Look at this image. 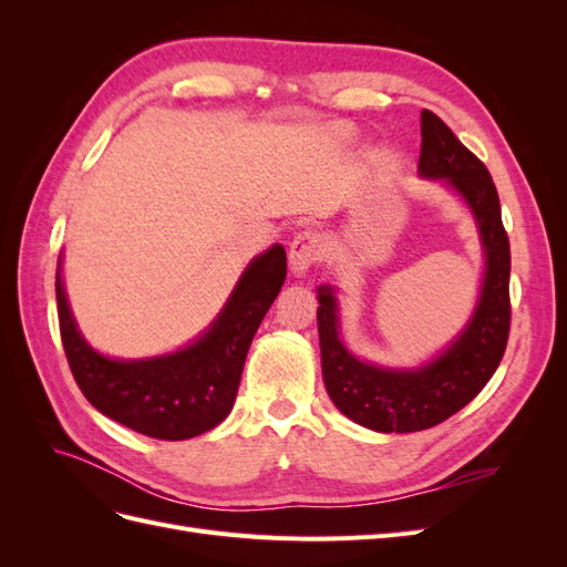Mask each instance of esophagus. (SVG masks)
<instances>
[{
  "label": "esophagus",
  "mask_w": 567,
  "mask_h": 567,
  "mask_svg": "<svg viewBox=\"0 0 567 567\" xmlns=\"http://www.w3.org/2000/svg\"><path fill=\"white\" fill-rule=\"evenodd\" d=\"M321 257H323L321 236L312 229H305L293 238V244H290V250H288L290 271L298 274V277H302V274L310 269L312 265H317Z\"/></svg>",
  "instance_id": "34e87169"
}]
</instances>
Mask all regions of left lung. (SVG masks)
<instances>
[{
  "mask_svg": "<svg viewBox=\"0 0 567 567\" xmlns=\"http://www.w3.org/2000/svg\"><path fill=\"white\" fill-rule=\"evenodd\" d=\"M419 175L444 179L468 203L485 250V279L477 307L452 346L419 369L359 362L340 340L333 288H317L326 390L342 414L379 433H416L454 416L494 375L511 329V248L499 194L485 163L473 156L433 111L421 113Z\"/></svg>",
  "mask_w": 567,
  "mask_h": 567,
  "instance_id": "1",
  "label": "left lung"
}]
</instances>
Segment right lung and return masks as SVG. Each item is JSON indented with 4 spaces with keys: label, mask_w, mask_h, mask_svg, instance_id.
Masks as SVG:
<instances>
[{
    "label": "right lung",
    "mask_w": 567,
    "mask_h": 567,
    "mask_svg": "<svg viewBox=\"0 0 567 567\" xmlns=\"http://www.w3.org/2000/svg\"><path fill=\"white\" fill-rule=\"evenodd\" d=\"M286 279V250L271 246L238 279L225 310L192 346L151 359L99 354L78 331L61 260L56 305L68 364L84 398L101 414L156 440H188L227 419L257 326Z\"/></svg>",
    "instance_id": "1"
}]
</instances>
